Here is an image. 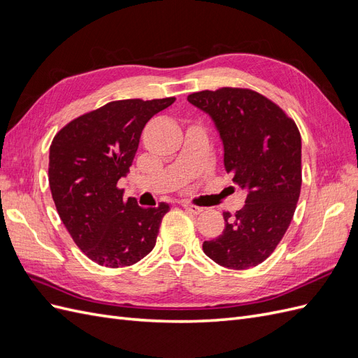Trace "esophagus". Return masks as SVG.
<instances>
[{"mask_svg": "<svg viewBox=\"0 0 358 358\" xmlns=\"http://www.w3.org/2000/svg\"><path fill=\"white\" fill-rule=\"evenodd\" d=\"M182 208L185 209L187 212L192 213V215H199V213H201V212H203V208H200V206L191 204V203H188V201H183V203H182Z\"/></svg>", "mask_w": 358, "mask_h": 358, "instance_id": "esophagus-1", "label": "esophagus"}]
</instances>
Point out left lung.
I'll use <instances>...</instances> for the list:
<instances>
[{
  "instance_id": "8db88e82",
  "label": "left lung",
  "mask_w": 358,
  "mask_h": 358,
  "mask_svg": "<svg viewBox=\"0 0 358 358\" xmlns=\"http://www.w3.org/2000/svg\"><path fill=\"white\" fill-rule=\"evenodd\" d=\"M208 113L224 146V167L245 189V206L224 212L220 237L203 251L227 268L258 266L275 251L292 220L301 188V137L296 122L264 95L221 88L188 95Z\"/></svg>"
}]
</instances>
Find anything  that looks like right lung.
Wrapping results in <instances>:
<instances>
[{
	"instance_id": "right-lung-1",
	"label": "right lung",
	"mask_w": 358,
	"mask_h": 358,
	"mask_svg": "<svg viewBox=\"0 0 358 358\" xmlns=\"http://www.w3.org/2000/svg\"><path fill=\"white\" fill-rule=\"evenodd\" d=\"M119 100L85 113L53 137L49 187L62 224L94 263L125 267L152 251L159 224L170 208H140L124 200L117 180L125 178L146 122L175 103Z\"/></svg>"
}]
</instances>
